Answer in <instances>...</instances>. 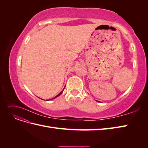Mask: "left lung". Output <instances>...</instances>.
I'll use <instances>...</instances> for the list:
<instances>
[{
  "instance_id": "1",
  "label": "left lung",
  "mask_w": 148,
  "mask_h": 148,
  "mask_svg": "<svg viewBox=\"0 0 148 148\" xmlns=\"http://www.w3.org/2000/svg\"><path fill=\"white\" fill-rule=\"evenodd\" d=\"M98 102H99V101H98Z\"/></svg>"
}]
</instances>
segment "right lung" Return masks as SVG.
I'll use <instances>...</instances> for the list:
<instances>
[{
    "label": "right lung",
    "instance_id": "obj_1",
    "mask_svg": "<svg viewBox=\"0 0 148 148\" xmlns=\"http://www.w3.org/2000/svg\"><path fill=\"white\" fill-rule=\"evenodd\" d=\"M64 89H63V90H62V91H61V92H60V93L59 94V95H57V96H56V97H53V99H55V98H56L57 97H58V96H60V95H61V94H62V92H63V91H64ZM49 100H51V99H49ZM49 100H46V101H49Z\"/></svg>",
    "mask_w": 148,
    "mask_h": 148
}]
</instances>
